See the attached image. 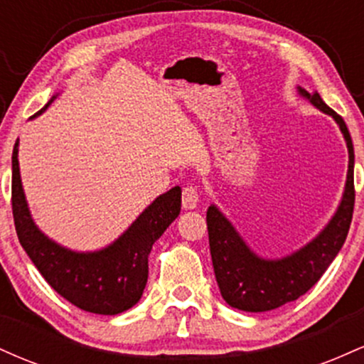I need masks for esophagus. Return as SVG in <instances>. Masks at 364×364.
Listing matches in <instances>:
<instances>
[{
	"instance_id": "34e87169",
	"label": "esophagus",
	"mask_w": 364,
	"mask_h": 364,
	"mask_svg": "<svg viewBox=\"0 0 364 364\" xmlns=\"http://www.w3.org/2000/svg\"><path fill=\"white\" fill-rule=\"evenodd\" d=\"M181 200H183V208H188V210L196 208V205H198V200H200L198 190H196L195 186H186L185 190H183Z\"/></svg>"
}]
</instances>
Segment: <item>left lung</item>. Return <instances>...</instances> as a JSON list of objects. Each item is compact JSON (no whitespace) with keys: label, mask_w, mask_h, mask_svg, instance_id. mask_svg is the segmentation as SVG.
Returning a JSON list of instances; mask_svg holds the SVG:
<instances>
[{"label":"left lung","mask_w":364,"mask_h":364,"mask_svg":"<svg viewBox=\"0 0 364 364\" xmlns=\"http://www.w3.org/2000/svg\"><path fill=\"white\" fill-rule=\"evenodd\" d=\"M299 95L339 124L349 152L348 179L341 205L318 236L298 252L277 260L258 257L215 205L207 210L208 245L220 294L229 306L243 311H270L310 291L341 252L354 210V149L344 119L321 101L318 92L298 87Z\"/></svg>","instance_id":"obj_1"}]
</instances>
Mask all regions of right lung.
Returning <instances> with one entry per match:
<instances>
[{
  "instance_id": "add662e5",
  "label": "right lung",
  "mask_w": 364,
  "mask_h": 364,
  "mask_svg": "<svg viewBox=\"0 0 364 364\" xmlns=\"http://www.w3.org/2000/svg\"><path fill=\"white\" fill-rule=\"evenodd\" d=\"M53 99L37 114L48 109ZM11 208L20 245L49 286L83 311L118 315L135 306L144 294L149 253L179 215L181 188L159 195L114 243L99 252H72L49 240L32 220L20 179L16 140L11 156Z\"/></svg>"
}]
</instances>
